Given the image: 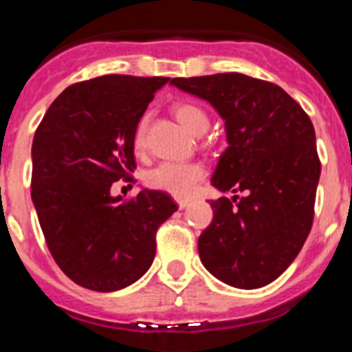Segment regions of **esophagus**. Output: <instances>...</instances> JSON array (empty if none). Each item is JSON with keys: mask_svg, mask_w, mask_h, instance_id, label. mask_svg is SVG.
<instances>
[{"mask_svg": "<svg viewBox=\"0 0 352 352\" xmlns=\"http://www.w3.org/2000/svg\"><path fill=\"white\" fill-rule=\"evenodd\" d=\"M177 205H179L180 210L186 208V206L189 205V199H187V198H177Z\"/></svg>", "mask_w": 352, "mask_h": 352, "instance_id": "obj_1", "label": "esophagus"}]
</instances>
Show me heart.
I'll return each instance as SVG.
<instances>
[{"mask_svg": "<svg viewBox=\"0 0 352 352\" xmlns=\"http://www.w3.org/2000/svg\"><path fill=\"white\" fill-rule=\"evenodd\" d=\"M177 121L192 135H203L208 128V116L199 106L192 102H177L173 106ZM149 114H144L133 131V147L142 151L146 144V130ZM205 177V168L199 163H160L146 173V184L157 191L168 192L175 198L192 195Z\"/></svg>", "mask_w": 352, "mask_h": 352, "instance_id": "b5f03b06", "label": "heart"}]
</instances>
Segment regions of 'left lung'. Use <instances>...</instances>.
<instances>
[{
	"label": "left lung",
	"instance_id": "8db88e82",
	"mask_svg": "<svg viewBox=\"0 0 352 352\" xmlns=\"http://www.w3.org/2000/svg\"><path fill=\"white\" fill-rule=\"evenodd\" d=\"M170 85L205 98L226 121L228 149L213 172V221L198 239L203 265L231 287L274 281L302 250L314 219L321 163L309 116L283 88L222 72L173 78Z\"/></svg>",
	"mask_w": 352,
	"mask_h": 352
}]
</instances>
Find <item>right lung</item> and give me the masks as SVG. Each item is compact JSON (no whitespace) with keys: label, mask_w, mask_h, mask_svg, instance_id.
Returning <instances> with one entry per match:
<instances>
[{"label":"right lung","mask_w":352,"mask_h":352,"mask_svg":"<svg viewBox=\"0 0 352 352\" xmlns=\"http://www.w3.org/2000/svg\"><path fill=\"white\" fill-rule=\"evenodd\" d=\"M170 78L107 74L65 88L32 140L31 196L48 250L67 278L114 292L146 274L156 231L177 210L166 192L111 196L137 168L133 131Z\"/></svg>","instance_id":"add662e5"}]
</instances>
